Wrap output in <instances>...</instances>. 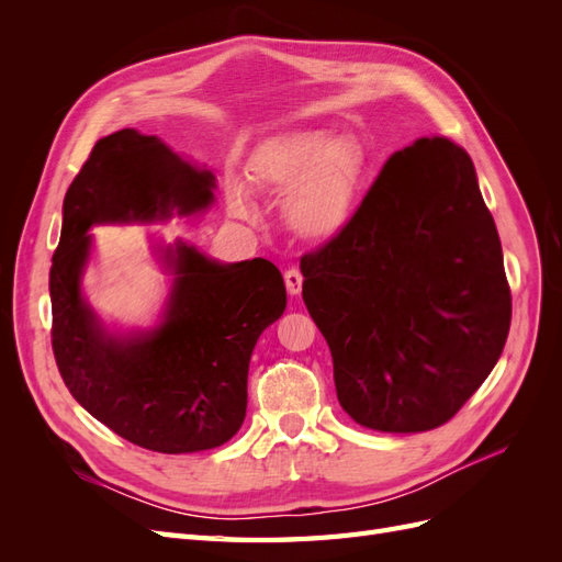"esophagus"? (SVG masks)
I'll return each instance as SVG.
<instances>
[{"instance_id": "1", "label": "esophagus", "mask_w": 562, "mask_h": 562, "mask_svg": "<svg viewBox=\"0 0 562 562\" xmlns=\"http://www.w3.org/2000/svg\"><path fill=\"white\" fill-rule=\"evenodd\" d=\"M283 279H285V291L291 295H300V291H302V271L291 267L283 274Z\"/></svg>"}]
</instances>
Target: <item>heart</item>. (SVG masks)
Returning a JSON list of instances; mask_svg holds the SVG:
<instances>
[{"mask_svg": "<svg viewBox=\"0 0 562 562\" xmlns=\"http://www.w3.org/2000/svg\"><path fill=\"white\" fill-rule=\"evenodd\" d=\"M361 147L328 131H295L265 145L250 164L252 180L262 190L285 194L283 215L304 239L328 241L353 215L363 180ZM232 213L248 217L250 201L239 182H229Z\"/></svg>", "mask_w": 562, "mask_h": 562, "instance_id": "obj_1", "label": "heart"}]
</instances>
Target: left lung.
Segmentation results:
<instances>
[{
    "mask_svg": "<svg viewBox=\"0 0 562 562\" xmlns=\"http://www.w3.org/2000/svg\"><path fill=\"white\" fill-rule=\"evenodd\" d=\"M300 271L337 401L361 427L436 429L499 361L512 326L499 234L471 157L448 138L396 151Z\"/></svg>",
    "mask_w": 562,
    "mask_h": 562,
    "instance_id": "left-lung-1",
    "label": "left lung"
}]
</instances>
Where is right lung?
Listing matches in <instances>:
<instances>
[{
    "label": "right lung",
    "mask_w": 562,
    "mask_h": 562,
    "mask_svg": "<svg viewBox=\"0 0 562 562\" xmlns=\"http://www.w3.org/2000/svg\"><path fill=\"white\" fill-rule=\"evenodd\" d=\"M215 176L157 135L122 128L100 138L63 201L48 274L54 353L75 401L131 443L201 452L241 429L248 363L285 310L281 271L265 258L220 262L184 239L151 241L168 277L157 323L116 328L83 295L100 225L192 217L215 201Z\"/></svg>",
    "instance_id": "1"
}]
</instances>
